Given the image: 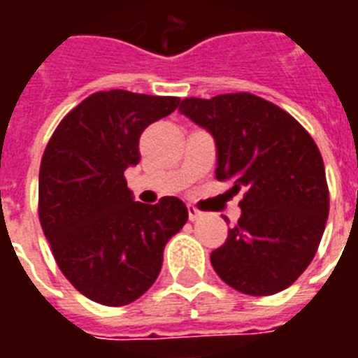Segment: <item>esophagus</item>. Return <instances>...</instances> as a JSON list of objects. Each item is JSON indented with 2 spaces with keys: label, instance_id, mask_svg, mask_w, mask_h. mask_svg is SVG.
Listing matches in <instances>:
<instances>
[{
  "label": "esophagus",
  "instance_id": "obj_1",
  "mask_svg": "<svg viewBox=\"0 0 358 358\" xmlns=\"http://www.w3.org/2000/svg\"><path fill=\"white\" fill-rule=\"evenodd\" d=\"M187 215H189V221H196L201 217V212H199V208L195 204H187Z\"/></svg>",
  "mask_w": 358,
  "mask_h": 358
}]
</instances>
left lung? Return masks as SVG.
<instances>
[{
  "label": "left lung",
  "instance_id": "left-lung-1",
  "mask_svg": "<svg viewBox=\"0 0 358 358\" xmlns=\"http://www.w3.org/2000/svg\"><path fill=\"white\" fill-rule=\"evenodd\" d=\"M180 113L217 146L215 178L243 189L241 217L212 250L219 277L247 295H273L301 277L329 217L320 148L284 109L250 92L184 98Z\"/></svg>",
  "mask_w": 358,
  "mask_h": 358
}]
</instances>
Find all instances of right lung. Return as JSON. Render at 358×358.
Here are the masks:
<instances>
[{"instance_id":"obj_1","label":"right lung","mask_w":358,"mask_h":358,"mask_svg":"<svg viewBox=\"0 0 358 358\" xmlns=\"http://www.w3.org/2000/svg\"><path fill=\"white\" fill-rule=\"evenodd\" d=\"M178 106L176 96L94 92L48 141L38 174L42 232L64 277L94 303L139 299L162 271L167 241L187 221L178 196L141 204L124 178L139 163L146 126Z\"/></svg>"}]
</instances>
